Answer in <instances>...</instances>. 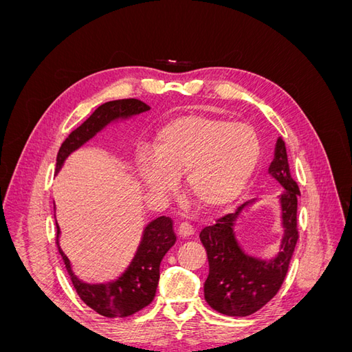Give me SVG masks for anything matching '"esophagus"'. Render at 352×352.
<instances>
[{
  "label": "esophagus",
  "mask_w": 352,
  "mask_h": 352,
  "mask_svg": "<svg viewBox=\"0 0 352 352\" xmlns=\"http://www.w3.org/2000/svg\"><path fill=\"white\" fill-rule=\"evenodd\" d=\"M194 232H195L194 226L190 225V223H188V221L180 223L179 228H177V233H179V235L182 236V238H188V236H190V235H194Z\"/></svg>",
  "instance_id": "34e87169"
}]
</instances>
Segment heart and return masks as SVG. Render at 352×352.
Masks as SVG:
<instances>
[{"instance_id": "obj_1", "label": "heart", "mask_w": 352, "mask_h": 352, "mask_svg": "<svg viewBox=\"0 0 352 352\" xmlns=\"http://www.w3.org/2000/svg\"><path fill=\"white\" fill-rule=\"evenodd\" d=\"M252 127L207 116H184L157 135L155 157H140L141 176L154 194L166 195L185 173L189 195L202 208L214 210L235 201L248 184L260 158Z\"/></svg>"}]
</instances>
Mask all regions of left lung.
<instances>
[{"instance_id": "1", "label": "left lung", "mask_w": 352, "mask_h": 352, "mask_svg": "<svg viewBox=\"0 0 352 352\" xmlns=\"http://www.w3.org/2000/svg\"><path fill=\"white\" fill-rule=\"evenodd\" d=\"M269 173L285 188L280 197L282 225L285 235L282 251L270 261L254 258L245 254L233 233L236 220L245 202L235 212L216 220L212 226L201 230L199 239L208 255V278L204 285V296L208 305L221 314L245 317L258 311L279 292L289 269V263L300 233H298L296 210L300 186L291 176L286 146L278 140L274 160Z\"/></svg>"}]
</instances>
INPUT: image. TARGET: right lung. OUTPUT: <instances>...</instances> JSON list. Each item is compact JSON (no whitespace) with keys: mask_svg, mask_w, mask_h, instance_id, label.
Listing matches in <instances>:
<instances>
[{"mask_svg":"<svg viewBox=\"0 0 352 352\" xmlns=\"http://www.w3.org/2000/svg\"><path fill=\"white\" fill-rule=\"evenodd\" d=\"M146 110H150V105L135 98L116 100L100 105L61 144L57 154V172L70 153L91 140L105 124ZM58 235L60 228L57 225L56 243L79 298L94 311L109 318L132 316L153 302L160 280V263L176 242L173 220L166 216L158 217L145 228L140 248L123 274L109 283L89 285L73 274L70 261L58 245Z\"/></svg>","mask_w":352,"mask_h":352,"instance_id":"1","label":"right lung"}]
</instances>
